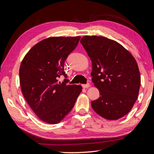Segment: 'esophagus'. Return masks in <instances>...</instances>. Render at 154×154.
Here are the masks:
<instances>
[{
    "instance_id": "34e87169",
    "label": "esophagus",
    "mask_w": 154,
    "mask_h": 154,
    "mask_svg": "<svg viewBox=\"0 0 154 154\" xmlns=\"http://www.w3.org/2000/svg\"><path fill=\"white\" fill-rule=\"evenodd\" d=\"M90 86V83H87V84H83L82 85V87L83 88H88Z\"/></svg>"
}]
</instances>
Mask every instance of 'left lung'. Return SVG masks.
Returning <instances> with one entry per match:
<instances>
[{
    "label": "left lung",
    "mask_w": 154,
    "mask_h": 154,
    "mask_svg": "<svg viewBox=\"0 0 154 154\" xmlns=\"http://www.w3.org/2000/svg\"><path fill=\"white\" fill-rule=\"evenodd\" d=\"M80 42L92 61V81L100 92V97L91 103L94 111L109 120L126 116L139 92L136 60L121 44L104 36H84Z\"/></svg>",
    "instance_id": "left-lung-1"
}]
</instances>
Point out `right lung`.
I'll return each mask as SVG.
<instances>
[{
  "instance_id": "1",
  "label": "right lung",
  "mask_w": 154,
  "mask_h": 154,
  "mask_svg": "<svg viewBox=\"0 0 154 154\" xmlns=\"http://www.w3.org/2000/svg\"><path fill=\"white\" fill-rule=\"evenodd\" d=\"M81 36H52L31 48L20 67V83L24 98L38 118L58 124L72 110L82 85L58 82L65 60L76 48Z\"/></svg>"
}]
</instances>
